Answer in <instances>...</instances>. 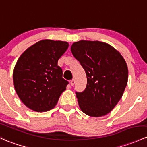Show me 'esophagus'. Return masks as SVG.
<instances>
[{
    "instance_id": "obj_1",
    "label": "esophagus",
    "mask_w": 147,
    "mask_h": 147,
    "mask_svg": "<svg viewBox=\"0 0 147 147\" xmlns=\"http://www.w3.org/2000/svg\"><path fill=\"white\" fill-rule=\"evenodd\" d=\"M75 80H70V84H71V85L73 86L74 84H75Z\"/></svg>"
}]
</instances>
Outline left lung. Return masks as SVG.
Returning a JSON list of instances; mask_svg holds the SVG:
<instances>
[{"label": "left lung", "mask_w": 147, "mask_h": 147, "mask_svg": "<svg viewBox=\"0 0 147 147\" xmlns=\"http://www.w3.org/2000/svg\"><path fill=\"white\" fill-rule=\"evenodd\" d=\"M71 51L87 79L85 89L76 92L80 109L92 117L106 115L120 101L127 84L125 61L113 46L98 41L75 42Z\"/></svg>", "instance_id": "obj_1"}]
</instances>
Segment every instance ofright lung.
I'll return each mask as SVG.
<instances>
[{"mask_svg": "<svg viewBox=\"0 0 147 147\" xmlns=\"http://www.w3.org/2000/svg\"><path fill=\"white\" fill-rule=\"evenodd\" d=\"M66 41L41 40L31 46L17 61L13 82L18 96L36 112L53 109L68 82L58 61L68 48Z\"/></svg>", "mask_w": 147, "mask_h": 147, "instance_id": "add662e5", "label": "right lung"}]
</instances>
